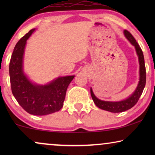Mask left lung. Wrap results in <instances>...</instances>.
<instances>
[{
    "mask_svg": "<svg viewBox=\"0 0 155 155\" xmlns=\"http://www.w3.org/2000/svg\"><path fill=\"white\" fill-rule=\"evenodd\" d=\"M124 33L128 41L135 46L136 53L137 56H138L140 64V81L138 82V84H137L136 90L128 98L125 99V100L120 101H106L100 100V99L97 98L92 92V88H90L91 96H92L93 101H94L97 107L103 110H105V111L112 112V113H120V112L127 111V110L134 107L136 104L137 101L139 100V98L140 97L142 93L143 92L146 83V70L143 51L140 47L139 44L137 43L135 38L133 37V35L128 30L125 29Z\"/></svg>",
    "mask_w": 155,
    "mask_h": 155,
    "instance_id": "1",
    "label": "left lung"
}]
</instances>
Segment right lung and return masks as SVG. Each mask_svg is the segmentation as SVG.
Segmentation results:
<instances>
[{
    "label": "right lung",
    "instance_id": "add662e5",
    "mask_svg": "<svg viewBox=\"0 0 155 155\" xmlns=\"http://www.w3.org/2000/svg\"><path fill=\"white\" fill-rule=\"evenodd\" d=\"M35 29L21 38L15 46L9 65L12 92L27 113L44 116L58 111L63 106L66 90L75 76L60 77L45 85L34 84L23 72V55L27 40Z\"/></svg>",
    "mask_w": 155,
    "mask_h": 155
}]
</instances>
